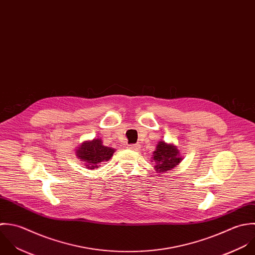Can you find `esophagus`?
<instances>
[{
  "mask_svg": "<svg viewBox=\"0 0 255 255\" xmlns=\"http://www.w3.org/2000/svg\"><path fill=\"white\" fill-rule=\"evenodd\" d=\"M128 147L132 150H138L140 148V145L139 144H129Z\"/></svg>",
  "mask_w": 255,
  "mask_h": 255,
  "instance_id": "obj_1",
  "label": "esophagus"
}]
</instances>
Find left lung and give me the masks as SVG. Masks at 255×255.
Segmentation results:
<instances>
[{"mask_svg":"<svg viewBox=\"0 0 255 255\" xmlns=\"http://www.w3.org/2000/svg\"><path fill=\"white\" fill-rule=\"evenodd\" d=\"M152 159L156 163L154 166L155 170L158 171V173H163L173 169L176 165H178L182 160V156H180L176 145L166 143L165 141L161 140L157 143Z\"/></svg>","mask_w":255,"mask_h":255,"instance_id":"1","label":"left lung"}]
</instances>
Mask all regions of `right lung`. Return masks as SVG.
Wrapping results in <instances>:
<instances>
[{"mask_svg": "<svg viewBox=\"0 0 255 255\" xmlns=\"http://www.w3.org/2000/svg\"><path fill=\"white\" fill-rule=\"evenodd\" d=\"M116 149L103 145V142L99 138L84 141L77 149L76 155L84 163L88 169L99 168L100 163L108 161L114 154Z\"/></svg>", "mask_w": 255, "mask_h": 255, "instance_id": "obj_1", "label": "right lung"}]
</instances>
